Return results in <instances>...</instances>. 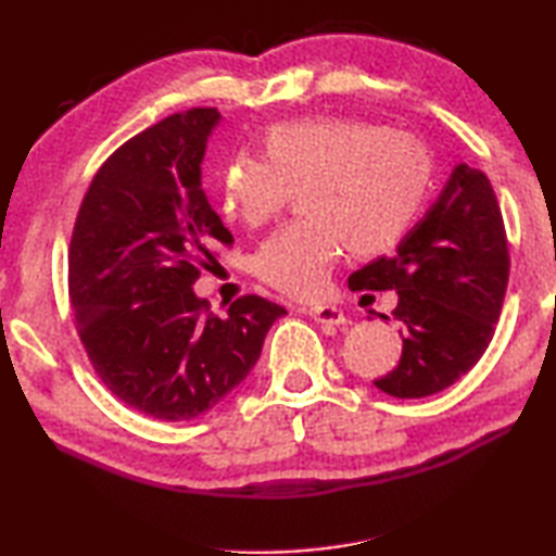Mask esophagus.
Returning <instances> with one entry per match:
<instances>
[{"instance_id": "34e87169", "label": "esophagus", "mask_w": 556, "mask_h": 556, "mask_svg": "<svg viewBox=\"0 0 556 556\" xmlns=\"http://www.w3.org/2000/svg\"><path fill=\"white\" fill-rule=\"evenodd\" d=\"M301 314L312 316L314 321L324 324V326H341V324H345V316H343L341 308L328 306V304H308V306H301Z\"/></svg>"}]
</instances>
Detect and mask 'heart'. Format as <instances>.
<instances>
[{
    "label": "heart",
    "instance_id": "b5f03b06",
    "mask_svg": "<svg viewBox=\"0 0 556 556\" xmlns=\"http://www.w3.org/2000/svg\"><path fill=\"white\" fill-rule=\"evenodd\" d=\"M265 154H238L225 166L223 203L232 218L260 228L277 218L294 188H304L308 218L269 235L255 255L260 279L291 296H316L345 242L355 255L392 248L417 218L431 181L419 139L365 119L281 122L267 129Z\"/></svg>",
    "mask_w": 556,
    "mask_h": 556
}]
</instances>
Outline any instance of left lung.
Wrapping results in <instances>:
<instances>
[{
	"label": "left lung",
	"mask_w": 556,
	"mask_h": 556,
	"mask_svg": "<svg viewBox=\"0 0 556 556\" xmlns=\"http://www.w3.org/2000/svg\"><path fill=\"white\" fill-rule=\"evenodd\" d=\"M510 255L488 176L456 164L439 199L392 257L353 271V291H397L402 357L375 388L400 400L429 397L473 368L501 318ZM388 318V316H382Z\"/></svg>",
	"instance_id": "obj_1"
}]
</instances>
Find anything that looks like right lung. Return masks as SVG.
Listing matches in <instances>:
<instances>
[{
    "instance_id": "add662e5",
    "label": "right lung",
    "mask_w": 556,
    "mask_h": 556,
    "mask_svg": "<svg viewBox=\"0 0 556 556\" xmlns=\"http://www.w3.org/2000/svg\"><path fill=\"white\" fill-rule=\"evenodd\" d=\"M215 108L139 131L92 178L68 250L75 328L105 388L154 419L213 409L255 368L285 306L240 296L215 316L195 296L201 267L232 235L201 186Z\"/></svg>"
}]
</instances>
